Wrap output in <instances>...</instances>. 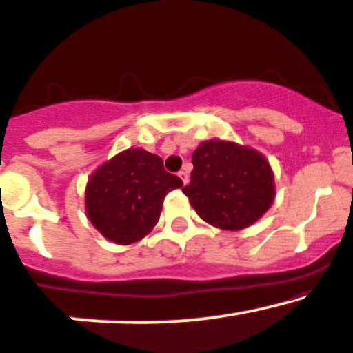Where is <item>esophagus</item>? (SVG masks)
<instances>
[{
  "instance_id": "obj_1",
  "label": "esophagus",
  "mask_w": 353,
  "mask_h": 353,
  "mask_svg": "<svg viewBox=\"0 0 353 353\" xmlns=\"http://www.w3.org/2000/svg\"><path fill=\"white\" fill-rule=\"evenodd\" d=\"M178 176L181 178V181H183V185L188 183V172H187V170H181V172H178Z\"/></svg>"
}]
</instances>
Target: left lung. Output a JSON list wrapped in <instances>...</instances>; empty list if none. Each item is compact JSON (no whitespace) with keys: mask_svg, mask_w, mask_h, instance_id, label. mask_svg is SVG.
I'll use <instances>...</instances> for the list:
<instances>
[{"mask_svg":"<svg viewBox=\"0 0 353 353\" xmlns=\"http://www.w3.org/2000/svg\"><path fill=\"white\" fill-rule=\"evenodd\" d=\"M183 193L201 220L239 232L259 221L275 200V178L259 150L228 140L201 141Z\"/></svg>","mask_w":353,"mask_h":353,"instance_id":"8db88e82","label":"left lung"}]
</instances>
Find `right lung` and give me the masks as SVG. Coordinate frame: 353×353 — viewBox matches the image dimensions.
Returning <instances> with one entry per match:
<instances>
[{"mask_svg":"<svg viewBox=\"0 0 353 353\" xmlns=\"http://www.w3.org/2000/svg\"><path fill=\"white\" fill-rule=\"evenodd\" d=\"M181 187L183 181L166 172L160 157L143 148H128L91 173L85 212L106 240L132 245L158 223L166 193Z\"/></svg>","mask_w":353,"mask_h":353,"instance_id":"add662e5","label":"right lung"}]
</instances>
